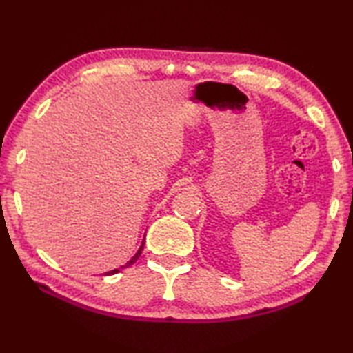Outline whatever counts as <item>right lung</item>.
<instances>
[{
    "label": "right lung",
    "mask_w": 353,
    "mask_h": 353,
    "mask_svg": "<svg viewBox=\"0 0 353 353\" xmlns=\"http://www.w3.org/2000/svg\"><path fill=\"white\" fill-rule=\"evenodd\" d=\"M143 246H145V237H143V240H142V245H140V248L137 249V252L134 254V256L131 258V260L127 263V264H123V265H121V269H125V268H128V265H131L132 263H136L137 261V258L140 256V254H142V250H143ZM119 272V269H114V270H110V272H105L104 275H114V273H117Z\"/></svg>",
    "instance_id": "add662e5"
}]
</instances>
